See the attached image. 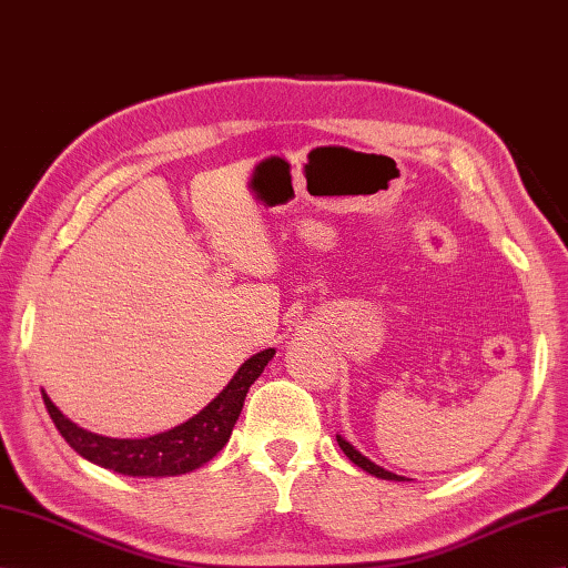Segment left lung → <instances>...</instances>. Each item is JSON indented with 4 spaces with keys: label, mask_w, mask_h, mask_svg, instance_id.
Instances as JSON below:
<instances>
[{
    "label": "left lung",
    "mask_w": 568,
    "mask_h": 568,
    "mask_svg": "<svg viewBox=\"0 0 568 568\" xmlns=\"http://www.w3.org/2000/svg\"><path fill=\"white\" fill-rule=\"evenodd\" d=\"M336 442H339L342 452H344V454L351 458V462H354L358 468H363V470H367V473L377 475V478H385V480H406V478H402V475H396V473H389V470H385V468L375 466V464L371 462V458H365L361 452H356L354 447H351V444H348L344 437L336 435Z\"/></svg>",
    "instance_id": "obj_1"
}]
</instances>
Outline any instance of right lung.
Returning a JSON list of instances; mask_svg holds the SVG:
<instances>
[{"mask_svg": "<svg viewBox=\"0 0 568 568\" xmlns=\"http://www.w3.org/2000/svg\"><path fill=\"white\" fill-rule=\"evenodd\" d=\"M272 356L274 348H265L251 356L239 367V373L220 392V396L212 398L197 416L176 425L170 433H160L145 439H112L93 435L61 416L59 408L44 392L42 402L59 435L88 462L121 475H145V478L181 475L201 468L212 456H217V452H222L229 437H232L251 385L265 371Z\"/></svg>", "mask_w": 568, "mask_h": 568, "instance_id": "right-lung-1", "label": "right lung"}]
</instances>
